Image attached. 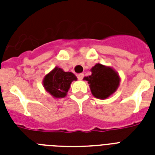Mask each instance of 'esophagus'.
Instances as JSON below:
<instances>
[{"label": "esophagus", "mask_w": 155, "mask_h": 155, "mask_svg": "<svg viewBox=\"0 0 155 155\" xmlns=\"http://www.w3.org/2000/svg\"><path fill=\"white\" fill-rule=\"evenodd\" d=\"M84 74L83 73H80V74H79V75H77V78H78V80H83V78H84Z\"/></svg>", "instance_id": "esophagus-1"}]
</instances>
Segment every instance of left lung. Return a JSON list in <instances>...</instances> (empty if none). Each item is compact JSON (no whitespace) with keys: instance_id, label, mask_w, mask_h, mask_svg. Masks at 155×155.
<instances>
[{"instance_id":"8db88e82","label":"left lung","mask_w":155,"mask_h":155,"mask_svg":"<svg viewBox=\"0 0 155 155\" xmlns=\"http://www.w3.org/2000/svg\"><path fill=\"white\" fill-rule=\"evenodd\" d=\"M92 75L85 77L88 81L92 95L98 99H105L115 92L119 86L120 78L115 71L101 64H97L91 69Z\"/></svg>"}]
</instances>
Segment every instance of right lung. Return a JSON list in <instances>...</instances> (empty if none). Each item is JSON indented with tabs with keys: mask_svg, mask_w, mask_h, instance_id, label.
<instances>
[{
	"mask_svg": "<svg viewBox=\"0 0 155 155\" xmlns=\"http://www.w3.org/2000/svg\"><path fill=\"white\" fill-rule=\"evenodd\" d=\"M77 78L71 72H65L61 68H55L47 74L43 80V86L50 94L56 98L64 97L68 92L71 83Z\"/></svg>",
	"mask_w": 155,
	"mask_h": 155,
	"instance_id": "obj_1",
	"label": "right lung"
}]
</instances>
